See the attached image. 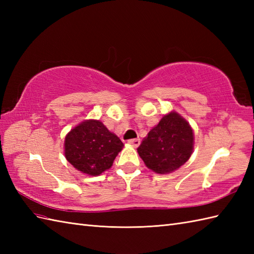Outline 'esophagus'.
Instances as JSON below:
<instances>
[{"mask_svg": "<svg viewBox=\"0 0 254 254\" xmlns=\"http://www.w3.org/2000/svg\"><path fill=\"white\" fill-rule=\"evenodd\" d=\"M127 143L130 144V145H132L133 147H137L138 145L141 144V139H139V138H133V139H128Z\"/></svg>", "mask_w": 254, "mask_h": 254, "instance_id": "34e87169", "label": "esophagus"}]
</instances>
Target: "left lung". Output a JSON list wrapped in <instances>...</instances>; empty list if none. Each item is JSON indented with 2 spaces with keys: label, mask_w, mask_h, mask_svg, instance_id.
Listing matches in <instances>:
<instances>
[{
  "label": "left lung",
  "mask_w": 254,
  "mask_h": 254,
  "mask_svg": "<svg viewBox=\"0 0 254 254\" xmlns=\"http://www.w3.org/2000/svg\"><path fill=\"white\" fill-rule=\"evenodd\" d=\"M193 149V131L176 112L164 116L149 131L137 153L149 169L157 174L177 170L190 158Z\"/></svg>",
  "instance_id": "left-lung-1"
}]
</instances>
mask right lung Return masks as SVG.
Here are the masks:
<instances>
[{
	"label": "right lung",
	"instance_id": "1",
	"mask_svg": "<svg viewBox=\"0 0 254 254\" xmlns=\"http://www.w3.org/2000/svg\"><path fill=\"white\" fill-rule=\"evenodd\" d=\"M122 147L121 139L97 120L78 124L64 143L68 163L89 176H98L109 169Z\"/></svg>",
	"mask_w": 254,
	"mask_h": 254
}]
</instances>
